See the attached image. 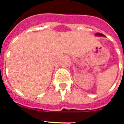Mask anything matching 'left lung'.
<instances>
[{"mask_svg": "<svg viewBox=\"0 0 124 124\" xmlns=\"http://www.w3.org/2000/svg\"><path fill=\"white\" fill-rule=\"evenodd\" d=\"M95 35L100 36V37H104V35H103V34H102V33H96L95 34Z\"/></svg>", "mask_w": 124, "mask_h": 124, "instance_id": "8db88e82", "label": "left lung"}]
</instances>
